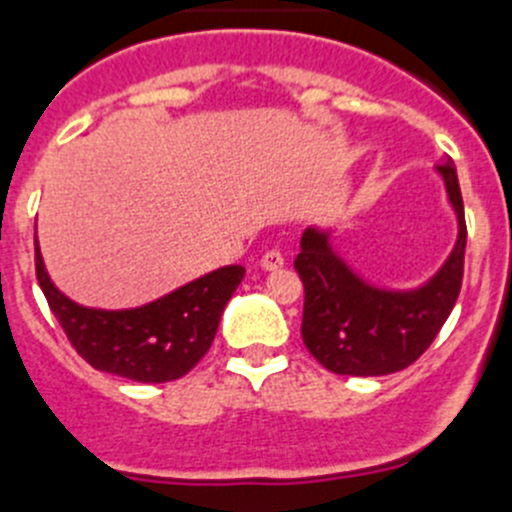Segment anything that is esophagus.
I'll list each match as a JSON object with an SVG mask.
<instances>
[{"label":"esophagus","instance_id":"34e87169","mask_svg":"<svg viewBox=\"0 0 512 512\" xmlns=\"http://www.w3.org/2000/svg\"><path fill=\"white\" fill-rule=\"evenodd\" d=\"M260 265H262V270H267V272L280 270V267L285 265V257H282L280 250H267L265 255H262Z\"/></svg>","mask_w":512,"mask_h":512}]
</instances>
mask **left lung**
<instances>
[{"label": "left lung", "instance_id": "8db88e82", "mask_svg": "<svg viewBox=\"0 0 512 512\" xmlns=\"http://www.w3.org/2000/svg\"><path fill=\"white\" fill-rule=\"evenodd\" d=\"M458 217L453 252L425 285L385 290L362 280L335 252L330 232L307 227L295 270L305 285L302 340L337 375L375 377L413 365L430 347L460 295L465 262V210L453 160L438 165Z\"/></svg>", "mask_w": 512, "mask_h": 512}]
</instances>
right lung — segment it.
Here are the masks:
<instances>
[{
	"mask_svg": "<svg viewBox=\"0 0 512 512\" xmlns=\"http://www.w3.org/2000/svg\"><path fill=\"white\" fill-rule=\"evenodd\" d=\"M34 267L49 310L74 350L94 370L135 382H170L187 375L210 350L222 310L245 277V267L227 265L142 307L97 310L77 305L54 287L37 240Z\"/></svg>",
	"mask_w": 512,
	"mask_h": 512,
	"instance_id": "obj_1",
	"label": "right lung"
}]
</instances>
